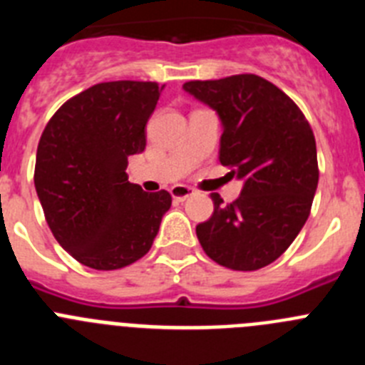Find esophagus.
<instances>
[{
	"label": "esophagus",
	"mask_w": 365,
	"mask_h": 365,
	"mask_svg": "<svg viewBox=\"0 0 365 365\" xmlns=\"http://www.w3.org/2000/svg\"><path fill=\"white\" fill-rule=\"evenodd\" d=\"M170 193H172V197L175 201H185L190 195H193V190L188 188V186H172Z\"/></svg>",
	"instance_id": "34e87169"
}]
</instances>
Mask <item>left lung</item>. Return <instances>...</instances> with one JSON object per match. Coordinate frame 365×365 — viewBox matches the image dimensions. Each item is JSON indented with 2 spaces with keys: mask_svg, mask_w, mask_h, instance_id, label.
I'll use <instances>...</instances> for the list:
<instances>
[{
  "mask_svg": "<svg viewBox=\"0 0 365 365\" xmlns=\"http://www.w3.org/2000/svg\"><path fill=\"white\" fill-rule=\"evenodd\" d=\"M182 89L217 113L219 160L243 180L230 205L212 193L214 214L195 228L199 243L227 269H263L291 247L311 214L318 186L311 125L282 89L256 74L193 80Z\"/></svg>",
  "mask_w": 365,
  "mask_h": 365,
  "instance_id": "8db88e82",
  "label": "left lung"
}]
</instances>
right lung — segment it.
<instances>
[{
  "label": "right lung",
  "instance_id": "add662e5",
  "mask_svg": "<svg viewBox=\"0 0 365 365\" xmlns=\"http://www.w3.org/2000/svg\"><path fill=\"white\" fill-rule=\"evenodd\" d=\"M164 86L118 80L67 100L45 125L34 186L56 241L82 265L128 267L148 254L166 190L148 193L128 180V157L146 148L148 118Z\"/></svg>",
  "mask_w": 365,
  "mask_h": 365
}]
</instances>
